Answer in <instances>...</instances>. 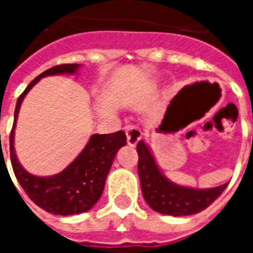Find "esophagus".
<instances>
[{
	"label": "esophagus",
	"mask_w": 253,
	"mask_h": 253,
	"mask_svg": "<svg viewBox=\"0 0 253 253\" xmlns=\"http://www.w3.org/2000/svg\"><path fill=\"white\" fill-rule=\"evenodd\" d=\"M125 131H126L127 143H128L130 146H135V145L139 142L141 137H142L141 130H139L137 126H134V125H130V126L125 127Z\"/></svg>",
	"instance_id": "34e87169"
}]
</instances>
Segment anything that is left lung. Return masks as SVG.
I'll use <instances>...</instances> for the list:
<instances>
[{
	"label": "left lung",
	"mask_w": 253,
	"mask_h": 253,
	"mask_svg": "<svg viewBox=\"0 0 253 253\" xmlns=\"http://www.w3.org/2000/svg\"><path fill=\"white\" fill-rule=\"evenodd\" d=\"M137 152L143 199L154 211L173 217L192 215L210 206L228 187V183L214 188H192L176 184L160 169L148 143L139 141Z\"/></svg>",
	"instance_id": "left-lung-1"
}]
</instances>
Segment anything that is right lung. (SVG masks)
Returning a JSON list of instances; mask_svg holds the SVG:
<instances>
[{
  "instance_id": "add662e5",
  "label": "right lung",
  "mask_w": 253,
  "mask_h": 253,
  "mask_svg": "<svg viewBox=\"0 0 253 253\" xmlns=\"http://www.w3.org/2000/svg\"><path fill=\"white\" fill-rule=\"evenodd\" d=\"M80 67L81 65L78 63H66L54 66L39 74L20 94L16 103L13 127L9 138L12 168L20 186L35 205L55 215H74L86 212L96 205L103 194L105 179L118 150L127 143L126 134L123 131L93 134L89 138L83 152L62 172L52 176L32 175L20 164L14 150V130L24 97L43 77L76 74Z\"/></svg>"
}]
</instances>
